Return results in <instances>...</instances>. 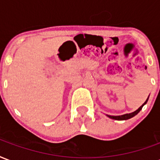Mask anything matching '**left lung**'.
<instances>
[{"mask_svg":"<svg viewBox=\"0 0 160 160\" xmlns=\"http://www.w3.org/2000/svg\"><path fill=\"white\" fill-rule=\"evenodd\" d=\"M148 98L147 99L146 102H144V103L137 110H136L135 112H133V113H125V114H123V115H119V116H112V115H108V116L109 117V118H111V119H116V120H126V119H131V118H132V117H134L135 115H137V113L140 112L141 110H142V107L144 106V104L147 103V102H148Z\"/></svg>","mask_w":160,"mask_h":160,"instance_id":"left-lung-1","label":"left lung"}]
</instances>
